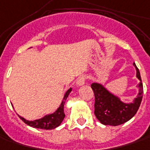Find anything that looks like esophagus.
<instances>
[{
  "label": "esophagus",
  "mask_w": 150,
  "mask_h": 150,
  "mask_svg": "<svg viewBox=\"0 0 150 150\" xmlns=\"http://www.w3.org/2000/svg\"><path fill=\"white\" fill-rule=\"evenodd\" d=\"M85 75H81V76H80V77L78 78L77 82H76V85H77V86H81V85H85Z\"/></svg>",
  "instance_id": "34e87169"
}]
</instances>
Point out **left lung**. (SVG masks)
Instances as JSON below:
<instances>
[{
  "instance_id": "obj_1",
  "label": "left lung",
  "mask_w": 150,
  "mask_h": 150,
  "mask_svg": "<svg viewBox=\"0 0 150 150\" xmlns=\"http://www.w3.org/2000/svg\"><path fill=\"white\" fill-rule=\"evenodd\" d=\"M133 65L136 70V77L139 80V83L138 85L139 93L132 102L122 101L119 96L109 91L101 83L94 82L91 84L96 98L95 115L101 124L112 126L120 125L132 119L139 110L144 94L143 84L139 70L135 63Z\"/></svg>"
}]
</instances>
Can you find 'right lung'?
I'll return each mask as SVG.
<instances>
[{
  "label": "right lung",
  "instance_id": "add662e5",
  "mask_svg": "<svg viewBox=\"0 0 150 150\" xmlns=\"http://www.w3.org/2000/svg\"><path fill=\"white\" fill-rule=\"evenodd\" d=\"M71 91H72V89L70 88L68 91L65 92L60 105H59L58 109L54 111V113L45 115L44 117H42L40 119H38V120H25L23 117L19 115L20 119L24 123H25L27 125H29V126L36 128V129H53L54 128L59 126L60 124L64 120V118L65 116V112H64V105H65V101L67 100V97L69 96Z\"/></svg>",
  "mask_w": 150,
  "mask_h": 150
}]
</instances>
